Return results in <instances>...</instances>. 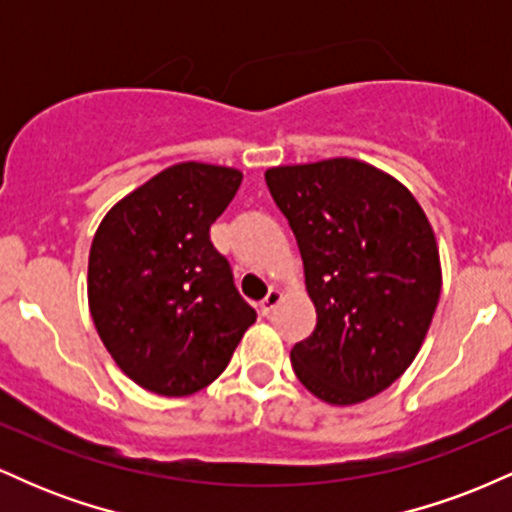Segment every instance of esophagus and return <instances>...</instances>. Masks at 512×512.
Wrapping results in <instances>:
<instances>
[{"label":"esophagus","mask_w":512,"mask_h":512,"mask_svg":"<svg viewBox=\"0 0 512 512\" xmlns=\"http://www.w3.org/2000/svg\"><path fill=\"white\" fill-rule=\"evenodd\" d=\"M279 301H281V291L279 289H269L267 296H264L260 301V313L262 315H272V310L276 308V305H279Z\"/></svg>","instance_id":"1"}]
</instances>
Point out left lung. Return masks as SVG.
I'll list each match as a JSON object with an SVG mask.
<instances>
[{
	"mask_svg": "<svg viewBox=\"0 0 512 512\" xmlns=\"http://www.w3.org/2000/svg\"><path fill=\"white\" fill-rule=\"evenodd\" d=\"M264 180L296 236L317 310L313 334L291 349L293 373L339 407L375 397L419 354L440 298L424 209L356 158L269 168Z\"/></svg>",
	"mask_w": 512,
	"mask_h": 512,
	"instance_id": "left-lung-1",
	"label": "left lung"
}]
</instances>
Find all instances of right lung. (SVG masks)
Instances as JSON below:
<instances>
[{"mask_svg": "<svg viewBox=\"0 0 512 512\" xmlns=\"http://www.w3.org/2000/svg\"><path fill=\"white\" fill-rule=\"evenodd\" d=\"M243 175L178 163L117 202L88 255V303L105 349L163 397L202 390L226 370L255 322L209 228Z\"/></svg>", "mask_w": 512, "mask_h": 512, "instance_id": "right-lung-1", "label": "right lung"}]
</instances>
